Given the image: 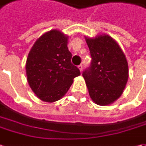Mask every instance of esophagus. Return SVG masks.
<instances>
[{
    "instance_id": "obj_1",
    "label": "esophagus",
    "mask_w": 146,
    "mask_h": 146,
    "mask_svg": "<svg viewBox=\"0 0 146 146\" xmlns=\"http://www.w3.org/2000/svg\"><path fill=\"white\" fill-rule=\"evenodd\" d=\"M77 68H78V69H79V70H80V71H82V69H83V66H82V65H78V66H77Z\"/></svg>"
}]
</instances>
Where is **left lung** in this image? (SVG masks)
<instances>
[{
    "label": "left lung",
    "mask_w": 146,
    "mask_h": 146,
    "mask_svg": "<svg viewBox=\"0 0 146 146\" xmlns=\"http://www.w3.org/2000/svg\"><path fill=\"white\" fill-rule=\"evenodd\" d=\"M86 40L92 61L82 76L90 98L99 106L110 105L121 96L125 88L129 77L127 60L110 36L86 37Z\"/></svg>",
    "instance_id": "8db88e82"
}]
</instances>
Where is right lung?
Returning <instances> with one entry per match:
<instances>
[{
  "instance_id": "1",
  "label": "right lung",
  "mask_w": 146,
  "mask_h": 146,
  "mask_svg": "<svg viewBox=\"0 0 146 146\" xmlns=\"http://www.w3.org/2000/svg\"><path fill=\"white\" fill-rule=\"evenodd\" d=\"M68 36L52 29L36 40L26 60V76L33 93L41 101L54 102L63 98L73 79L81 73L71 63Z\"/></svg>"
}]
</instances>
